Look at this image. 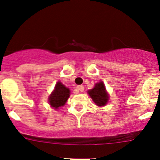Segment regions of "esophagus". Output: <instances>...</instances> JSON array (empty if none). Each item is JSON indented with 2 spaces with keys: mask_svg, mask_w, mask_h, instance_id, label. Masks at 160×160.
Listing matches in <instances>:
<instances>
[{
  "mask_svg": "<svg viewBox=\"0 0 160 160\" xmlns=\"http://www.w3.org/2000/svg\"><path fill=\"white\" fill-rule=\"evenodd\" d=\"M83 90H84V87H83V85H80V86H77V88H76V89L74 90L73 93H76V94H77V93H79V91L83 92Z\"/></svg>",
  "mask_w": 160,
  "mask_h": 160,
  "instance_id": "esophagus-1",
  "label": "esophagus"
}]
</instances>
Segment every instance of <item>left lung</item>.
<instances>
[{"label":"left lung","instance_id":"1","mask_svg":"<svg viewBox=\"0 0 160 160\" xmlns=\"http://www.w3.org/2000/svg\"><path fill=\"white\" fill-rule=\"evenodd\" d=\"M88 94L92 98L93 102L96 105L99 107H103L106 105L109 100V95L106 91L105 86L102 81L97 83L93 89L89 90L88 91Z\"/></svg>","mask_w":160,"mask_h":160}]
</instances>
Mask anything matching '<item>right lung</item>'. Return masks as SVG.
<instances>
[{
	"label": "right lung",
	"mask_w": 160,
	"mask_h": 160,
	"mask_svg": "<svg viewBox=\"0 0 160 160\" xmlns=\"http://www.w3.org/2000/svg\"><path fill=\"white\" fill-rule=\"evenodd\" d=\"M70 89L66 88L61 82L58 81L55 89L49 97V103L52 108L58 109L66 104L70 97Z\"/></svg>",
	"instance_id": "right-lung-1"
}]
</instances>
